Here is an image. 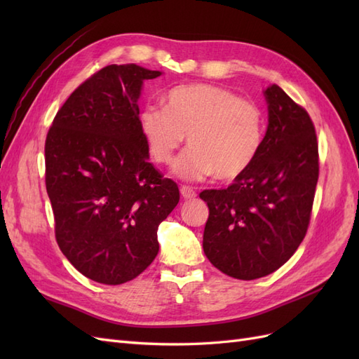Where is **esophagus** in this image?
Masks as SVG:
<instances>
[{
	"label": "esophagus",
	"instance_id": "esophagus-1",
	"mask_svg": "<svg viewBox=\"0 0 359 359\" xmlns=\"http://www.w3.org/2000/svg\"><path fill=\"white\" fill-rule=\"evenodd\" d=\"M181 196L184 199H193V198H196V191H194V189L190 187V186H182L181 187Z\"/></svg>",
	"mask_w": 359,
	"mask_h": 359
}]
</instances>
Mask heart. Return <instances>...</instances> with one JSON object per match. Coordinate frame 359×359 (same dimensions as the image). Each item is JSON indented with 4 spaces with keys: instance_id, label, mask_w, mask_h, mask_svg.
Listing matches in <instances>:
<instances>
[{
    "instance_id": "obj_1",
    "label": "heart",
    "mask_w": 359,
    "mask_h": 359,
    "mask_svg": "<svg viewBox=\"0 0 359 359\" xmlns=\"http://www.w3.org/2000/svg\"><path fill=\"white\" fill-rule=\"evenodd\" d=\"M147 107L139 128L147 148L160 165H170L178 149L191 145L173 166L186 181L215 175L231 181L253 165L264 144V115L259 107L231 90L210 83L180 85Z\"/></svg>"
}]
</instances>
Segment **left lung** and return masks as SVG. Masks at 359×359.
Segmentation results:
<instances>
[{"label": "left lung", "instance_id": "obj_1", "mask_svg": "<svg viewBox=\"0 0 359 359\" xmlns=\"http://www.w3.org/2000/svg\"><path fill=\"white\" fill-rule=\"evenodd\" d=\"M268 127L260 153L224 190L199 196L210 208L203 252L223 274L255 280L274 273L306 236L319 178L309 114L278 85L264 90Z\"/></svg>", "mask_w": 359, "mask_h": 359}]
</instances>
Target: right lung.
I'll use <instances>...</instances> for the list:
<instances>
[{
    "mask_svg": "<svg viewBox=\"0 0 359 359\" xmlns=\"http://www.w3.org/2000/svg\"><path fill=\"white\" fill-rule=\"evenodd\" d=\"M161 72L111 64L62 104L46 137V190L69 262L97 283L136 278L158 253V224L180 190L148 161L139 128L144 81Z\"/></svg>",
    "mask_w": 359,
    "mask_h": 359,
    "instance_id": "1",
    "label": "right lung"
}]
</instances>
